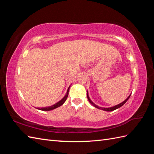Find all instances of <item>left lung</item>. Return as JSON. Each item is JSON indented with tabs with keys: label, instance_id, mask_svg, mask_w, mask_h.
Here are the masks:
<instances>
[{
	"label": "left lung",
	"instance_id": "1",
	"mask_svg": "<svg viewBox=\"0 0 154 154\" xmlns=\"http://www.w3.org/2000/svg\"><path fill=\"white\" fill-rule=\"evenodd\" d=\"M130 95L127 98V99L124 100V101H123L122 103H121L120 104H118V105H116V106H113V107H110V108H102V107H99V106H97L96 104H94L92 101L91 100V99H89V95H88V93H87V99H88V100H89V103L92 104L93 106H94V107H96V108H97V109H102V110H104V111H109V112H110V111H112V110H116V109H119V108H120V107H121L122 106V105H124V104H125L126 103V101L128 100V99L130 98Z\"/></svg>",
	"mask_w": 154,
	"mask_h": 154
}]
</instances>
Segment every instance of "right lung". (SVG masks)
Instances as JSON below:
<instances>
[{
    "label": "right lung",
    "mask_w": 154,
    "mask_h": 154,
    "mask_svg": "<svg viewBox=\"0 0 154 154\" xmlns=\"http://www.w3.org/2000/svg\"><path fill=\"white\" fill-rule=\"evenodd\" d=\"M69 89H68V90L67 91V94H65V96L63 97V99H62V100H61L60 102H58L57 103L55 104H54V105H52L51 106H48V107H45V108H38V109L41 110L48 111V110H51L55 109H56V108L61 106L62 104H63L65 102V100H66L67 99V97H68V94H69Z\"/></svg>",
    "instance_id": "1"
}]
</instances>
